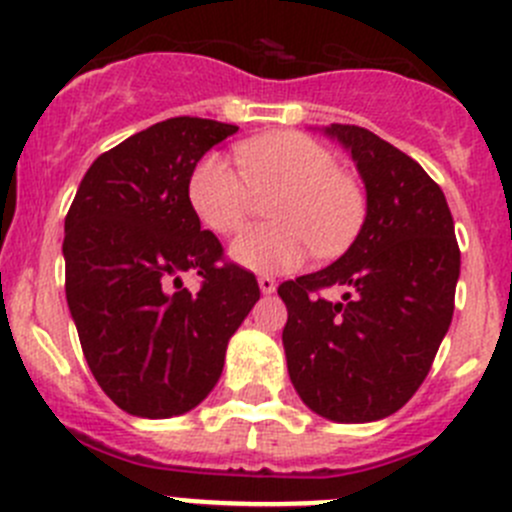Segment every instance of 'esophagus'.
Masks as SVG:
<instances>
[{
  "label": "esophagus",
  "mask_w": 512,
  "mask_h": 512,
  "mask_svg": "<svg viewBox=\"0 0 512 512\" xmlns=\"http://www.w3.org/2000/svg\"><path fill=\"white\" fill-rule=\"evenodd\" d=\"M257 285H260V290L265 292V295H270V292H275L277 282H275V277H270V275H260V277H257Z\"/></svg>",
  "instance_id": "1"
}]
</instances>
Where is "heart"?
Here are the masks:
<instances>
[{
  "instance_id": "obj_1",
  "label": "heart",
  "mask_w": 512,
  "mask_h": 512,
  "mask_svg": "<svg viewBox=\"0 0 512 512\" xmlns=\"http://www.w3.org/2000/svg\"><path fill=\"white\" fill-rule=\"evenodd\" d=\"M240 167L210 152L192 170L187 200L207 230L235 235L250 220L257 197H270L275 225L245 232L232 257L257 272L302 265L307 252L335 257L347 250L365 222V190L337 157L300 132L247 140L237 147Z\"/></svg>"
}]
</instances>
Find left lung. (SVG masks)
I'll use <instances>...</instances> for the list:
<instances>
[{
	"label": "left lung",
	"mask_w": 512,
	"mask_h": 512,
	"mask_svg": "<svg viewBox=\"0 0 512 512\" xmlns=\"http://www.w3.org/2000/svg\"><path fill=\"white\" fill-rule=\"evenodd\" d=\"M327 135L350 150L367 217L325 270L277 287L287 305L282 345L297 395L337 423H370L403 408L448 332L460 247L438 182L405 152L357 124ZM345 286L340 303L321 292Z\"/></svg>",
	"instance_id": "8db88e82"
}]
</instances>
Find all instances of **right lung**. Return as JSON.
<instances>
[{
    "label": "right lung",
    "mask_w": 512,
    "mask_h": 512,
    "mask_svg": "<svg viewBox=\"0 0 512 512\" xmlns=\"http://www.w3.org/2000/svg\"><path fill=\"white\" fill-rule=\"evenodd\" d=\"M235 124L172 117L99 155L64 217V290L94 380L137 418H172L210 395L255 275L200 230L192 170ZM201 277V290L179 275Z\"/></svg>",
    "instance_id": "1"
}]
</instances>
